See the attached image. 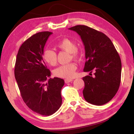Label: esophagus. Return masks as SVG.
Listing matches in <instances>:
<instances>
[{"label":"esophagus","mask_w":134,"mask_h":134,"mask_svg":"<svg viewBox=\"0 0 134 134\" xmlns=\"http://www.w3.org/2000/svg\"><path fill=\"white\" fill-rule=\"evenodd\" d=\"M65 83H70V82H72V79H65Z\"/></svg>","instance_id":"34e87169"}]
</instances>
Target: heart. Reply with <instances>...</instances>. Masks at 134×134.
<instances>
[{
    "label": "heart",
    "mask_w": 134,
    "mask_h": 134,
    "mask_svg": "<svg viewBox=\"0 0 134 134\" xmlns=\"http://www.w3.org/2000/svg\"><path fill=\"white\" fill-rule=\"evenodd\" d=\"M56 46L60 49L64 51L71 53L72 58H78V55L76 51L78 50L77 45L71 40L64 38L58 42ZM43 58L48 64L55 65L57 62V55L53 50L51 49H47L43 53ZM76 65L74 63H71L67 64L62 65L54 71V75L57 77L70 79L75 75Z\"/></svg>",
    "instance_id": "heart-1"
}]
</instances>
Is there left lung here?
<instances>
[{
    "label": "left lung",
    "instance_id": "1",
    "mask_svg": "<svg viewBox=\"0 0 134 134\" xmlns=\"http://www.w3.org/2000/svg\"><path fill=\"white\" fill-rule=\"evenodd\" d=\"M69 30L81 36L85 46L86 63L84 72L92 73L83 78L85 99L90 104L102 105L110 101L120 86L121 62L114 45L103 33L85 25H76Z\"/></svg>",
    "mask_w": 134,
    "mask_h": 134
}]
</instances>
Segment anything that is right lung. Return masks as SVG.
Here are the masks:
<instances>
[{"instance_id":"1","label":"right lung","mask_w":134,"mask_h":134,"mask_svg":"<svg viewBox=\"0 0 134 134\" xmlns=\"http://www.w3.org/2000/svg\"><path fill=\"white\" fill-rule=\"evenodd\" d=\"M49 32H39L26 40L16 56L14 75L22 98L34 112L43 116L53 114L62 103L63 79L51 76L43 60L44 48Z\"/></svg>"}]
</instances>
